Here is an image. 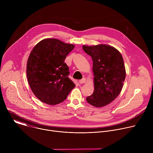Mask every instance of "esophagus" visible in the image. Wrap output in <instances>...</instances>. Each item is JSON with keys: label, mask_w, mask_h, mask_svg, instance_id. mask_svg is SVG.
<instances>
[{"label": "esophagus", "mask_w": 153, "mask_h": 153, "mask_svg": "<svg viewBox=\"0 0 153 153\" xmlns=\"http://www.w3.org/2000/svg\"><path fill=\"white\" fill-rule=\"evenodd\" d=\"M79 83H80V84L85 83L86 82V79H85V78H83V79H82L81 80H80L79 81Z\"/></svg>", "instance_id": "1"}]
</instances>
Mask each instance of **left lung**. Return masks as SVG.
Here are the masks:
<instances>
[{"label": "left lung", "instance_id": "obj_1", "mask_svg": "<svg viewBox=\"0 0 153 153\" xmlns=\"http://www.w3.org/2000/svg\"><path fill=\"white\" fill-rule=\"evenodd\" d=\"M93 59L94 90L86 101L95 107L110 103L120 94L126 76L122 56L114 47L104 44L83 45Z\"/></svg>", "mask_w": 153, "mask_h": 153}]
</instances>
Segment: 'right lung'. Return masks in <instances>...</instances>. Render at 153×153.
Wrapping results in <instances>:
<instances>
[{
    "label": "right lung",
    "mask_w": 153,
    "mask_h": 153,
    "mask_svg": "<svg viewBox=\"0 0 153 153\" xmlns=\"http://www.w3.org/2000/svg\"><path fill=\"white\" fill-rule=\"evenodd\" d=\"M74 45L57 39H45L33 48L27 64L31 91L41 102L54 105L67 99L75 87L64 62Z\"/></svg>",
    "instance_id": "1"
}]
</instances>
